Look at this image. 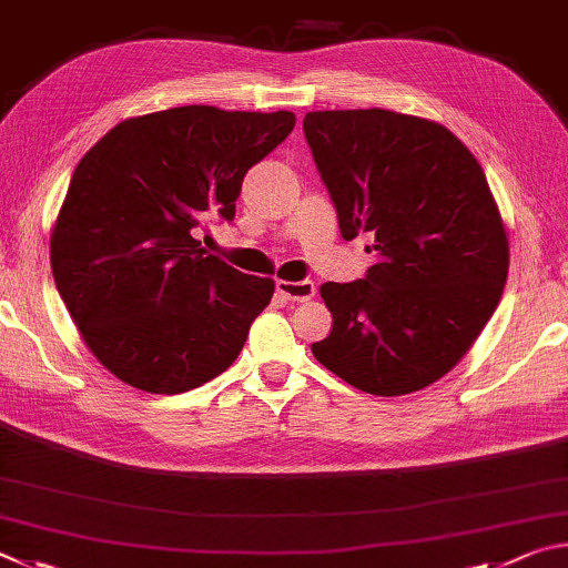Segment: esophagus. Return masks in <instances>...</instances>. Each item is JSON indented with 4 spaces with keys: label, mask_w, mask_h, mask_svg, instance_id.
<instances>
[{
    "label": "esophagus",
    "mask_w": 568,
    "mask_h": 568,
    "mask_svg": "<svg viewBox=\"0 0 568 568\" xmlns=\"http://www.w3.org/2000/svg\"><path fill=\"white\" fill-rule=\"evenodd\" d=\"M276 292L290 302H310L316 294V284L310 282V278H306V282H282V278H278Z\"/></svg>",
    "instance_id": "esophagus-1"
}]
</instances>
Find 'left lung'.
<instances>
[{"mask_svg": "<svg viewBox=\"0 0 568 568\" xmlns=\"http://www.w3.org/2000/svg\"><path fill=\"white\" fill-rule=\"evenodd\" d=\"M346 242L374 234L376 264L326 282L334 326L320 364L366 394L419 392L452 372L491 320L509 239L476 156L449 129L389 109L304 116Z\"/></svg>", "mask_w": 568, "mask_h": 568, "instance_id": "obj_1", "label": "left lung"}]
</instances>
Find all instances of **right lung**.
<instances>
[{
  "instance_id": "obj_1",
  "label": "right lung",
  "mask_w": 568,
  "mask_h": 568,
  "mask_svg": "<svg viewBox=\"0 0 568 568\" xmlns=\"http://www.w3.org/2000/svg\"><path fill=\"white\" fill-rule=\"evenodd\" d=\"M294 122L174 106L116 124L77 164L49 258L84 344L116 379L182 394L234 364L274 282L204 252L194 229L232 222L246 172Z\"/></svg>"
}]
</instances>
